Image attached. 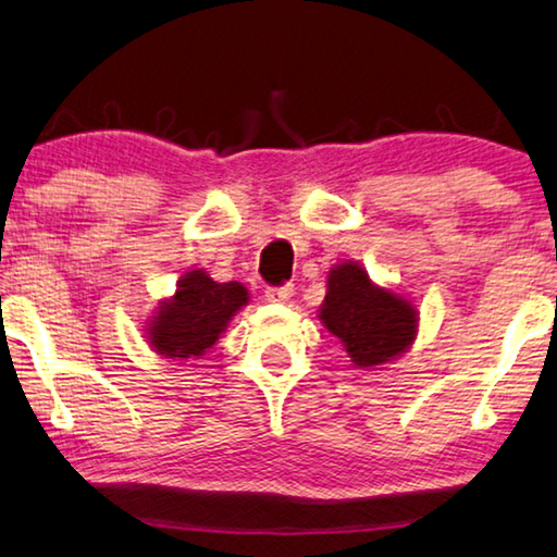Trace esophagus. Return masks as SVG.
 I'll return each instance as SVG.
<instances>
[{"label": "esophagus", "instance_id": "34e87169", "mask_svg": "<svg viewBox=\"0 0 557 557\" xmlns=\"http://www.w3.org/2000/svg\"><path fill=\"white\" fill-rule=\"evenodd\" d=\"M292 294H294V286L292 284L265 288V299H269L271 304H286L288 299H292Z\"/></svg>", "mask_w": 557, "mask_h": 557}]
</instances>
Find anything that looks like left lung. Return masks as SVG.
<instances>
[{
	"instance_id": "left-lung-1",
	"label": "left lung",
	"mask_w": 557,
	"mask_h": 557,
	"mask_svg": "<svg viewBox=\"0 0 557 557\" xmlns=\"http://www.w3.org/2000/svg\"><path fill=\"white\" fill-rule=\"evenodd\" d=\"M319 319L360 368L383 364L406 352L418 322L416 309L406 299L372 286L368 271L357 263L332 269Z\"/></svg>"
}]
</instances>
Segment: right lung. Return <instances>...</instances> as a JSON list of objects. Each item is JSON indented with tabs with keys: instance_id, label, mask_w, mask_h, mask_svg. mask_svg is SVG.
Returning a JSON list of instances; mask_svg holds the SVG:
<instances>
[{
	"instance_id": "add662e5",
	"label": "right lung",
	"mask_w": 557,
	"mask_h": 557,
	"mask_svg": "<svg viewBox=\"0 0 557 557\" xmlns=\"http://www.w3.org/2000/svg\"><path fill=\"white\" fill-rule=\"evenodd\" d=\"M243 304H248V292L238 281L218 284L205 271H189L174 299L164 301L151 319L149 345L166 357H200Z\"/></svg>"
}]
</instances>
